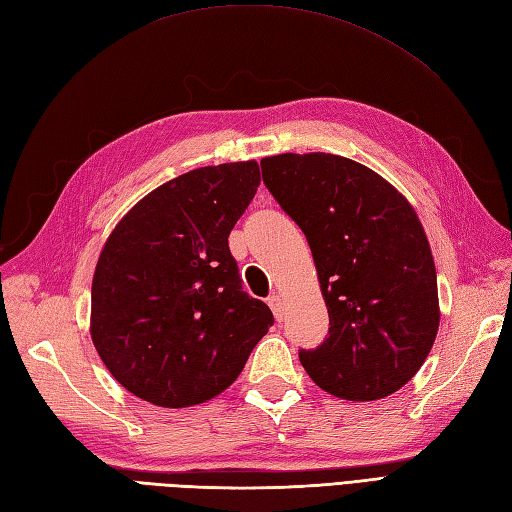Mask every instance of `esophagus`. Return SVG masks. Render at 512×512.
Here are the masks:
<instances>
[{
  "instance_id": "1",
  "label": "esophagus",
  "mask_w": 512,
  "mask_h": 512,
  "mask_svg": "<svg viewBox=\"0 0 512 512\" xmlns=\"http://www.w3.org/2000/svg\"><path fill=\"white\" fill-rule=\"evenodd\" d=\"M268 305H270V310H272V314H275V318H277V320H281V316H283V307H281V296H279V294H270V296H268Z\"/></svg>"
}]
</instances>
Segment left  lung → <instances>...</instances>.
I'll use <instances>...</instances> for the list:
<instances>
[{"mask_svg":"<svg viewBox=\"0 0 512 512\" xmlns=\"http://www.w3.org/2000/svg\"><path fill=\"white\" fill-rule=\"evenodd\" d=\"M261 172L305 233L327 303V338L299 351L307 375L349 401L392 395L417 375L441 318L417 213L382 176L338 154L285 152Z\"/></svg>","mask_w":512,"mask_h":512,"instance_id":"obj_1","label":"left lung"}]
</instances>
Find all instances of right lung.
<instances>
[{
  "label": "right lung",
  "instance_id": "add662e5",
  "mask_svg": "<svg viewBox=\"0 0 512 512\" xmlns=\"http://www.w3.org/2000/svg\"><path fill=\"white\" fill-rule=\"evenodd\" d=\"M255 161L172 178L106 240L91 288V338L135 397L187 408L229 388L275 318L242 288L229 233L259 187Z\"/></svg>",
  "mask_w": 512,
  "mask_h": 512
}]
</instances>
